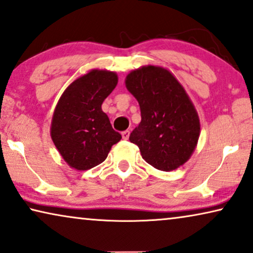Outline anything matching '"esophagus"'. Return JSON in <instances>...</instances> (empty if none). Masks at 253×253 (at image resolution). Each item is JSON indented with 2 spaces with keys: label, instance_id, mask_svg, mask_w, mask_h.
<instances>
[{
  "label": "esophagus",
  "instance_id": "1",
  "mask_svg": "<svg viewBox=\"0 0 253 253\" xmlns=\"http://www.w3.org/2000/svg\"><path fill=\"white\" fill-rule=\"evenodd\" d=\"M129 134H130L129 130H124L122 133L124 140H128V137H129Z\"/></svg>",
  "mask_w": 253,
  "mask_h": 253
}]
</instances>
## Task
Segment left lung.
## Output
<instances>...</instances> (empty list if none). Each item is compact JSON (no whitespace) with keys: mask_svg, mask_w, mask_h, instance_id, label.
Masks as SVG:
<instances>
[{"mask_svg":"<svg viewBox=\"0 0 253 253\" xmlns=\"http://www.w3.org/2000/svg\"><path fill=\"white\" fill-rule=\"evenodd\" d=\"M126 87L137 99L141 123L129 141L155 169L173 170L193 154L199 137L198 115L186 90L169 71L143 66L128 74Z\"/></svg>","mask_w":253,"mask_h":253,"instance_id":"left-lung-1","label":"left lung"}]
</instances>
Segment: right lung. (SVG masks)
Segmentation results:
<instances>
[{
  "label": "right lung",
  "mask_w": 253,
  "mask_h": 253,
  "mask_svg": "<svg viewBox=\"0 0 253 253\" xmlns=\"http://www.w3.org/2000/svg\"><path fill=\"white\" fill-rule=\"evenodd\" d=\"M118 77L92 70L73 81L63 92L51 122V138L62 157L73 169L99 165L122 135L113 129L102 103L115 89Z\"/></svg>",
  "instance_id": "1"
}]
</instances>
